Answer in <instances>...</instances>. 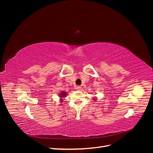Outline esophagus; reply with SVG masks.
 Here are the masks:
<instances>
[{
    "instance_id": "1",
    "label": "esophagus",
    "mask_w": 153,
    "mask_h": 153,
    "mask_svg": "<svg viewBox=\"0 0 153 153\" xmlns=\"http://www.w3.org/2000/svg\"><path fill=\"white\" fill-rule=\"evenodd\" d=\"M75 88H76V90H78V91H80V90H81V88H82V87H81V86L78 85V86H76Z\"/></svg>"
}]
</instances>
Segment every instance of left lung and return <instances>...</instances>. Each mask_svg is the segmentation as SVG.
Masks as SVG:
<instances>
[{"label":"left lung","instance_id":"left-lung-1","mask_svg":"<svg viewBox=\"0 0 153 153\" xmlns=\"http://www.w3.org/2000/svg\"><path fill=\"white\" fill-rule=\"evenodd\" d=\"M93 100H96V98H94Z\"/></svg>","mask_w":153,"mask_h":153}]
</instances>
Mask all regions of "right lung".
<instances>
[{
    "instance_id": "obj_1",
    "label": "right lung",
    "mask_w": 153,
    "mask_h": 153,
    "mask_svg": "<svg viewBox=\"0 0 153 153\" xmlns=\"http://www.w3.org/2000/svg\"><path fill=\"white\" fill-rule=\"evenodd\" d=\"M66 95H67V92H65V91H62L61 93L59 94V97L61 99V100H61V101H62V98H66Z\"/></svg>"
}]
</instances>
